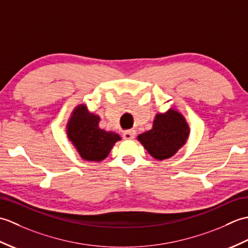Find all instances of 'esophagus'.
<instances>
[{
	"label": "esophagus",
	"instance_id": "1",
	"mask_svg": "<svg viewBox=\"0 0 248 248\" xmlns=\"http://www.w3.org/2000/svg\"><path fill=\"white\" fill-rule=\"evenodd\" d=\"M136 135V131L135 130H129L127 132L124 133V140H133Z\"/></svg>",
	"mask_w": 248,
	"mask_h": 248
}]
</instances>
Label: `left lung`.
I'll return each mask as SVG.
<instances>
[{"mask_svg":"<svg viewBox=\"0 0 248 248\" xmlns=\"http://www.w3.org/2000/svg\"><path fill=\"white\" fill-rule=\"evenodd\" d=\"M189 128L183 115L170 108L166 113L156 114L152 129L141 133L138 140L155 160L170 159L186 143Z\"/></svg>","mask_w":248,"mask_h":248,"instance_id":"1","label":"left lung"}]
</instances>
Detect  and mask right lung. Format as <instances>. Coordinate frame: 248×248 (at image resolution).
I'll use <instances>...</instances> for the list:
<instances>
[{
    "label": "right lung",
    "instance_id": "add662e5",
    "mask_svg": "<svg viewBox=\"0 0 248 248\" xmlns=\"http://www.w3.org/2000/svg\"><path fill=\"white\" fill-rule=\"evenodd\" d=\"M100 117L80 104L73 109L67 124V135L83 160L100 162L108 155L120 136L99 128Z\"/></svg>",
    "mask_w": 248,
    "mask_h": 248
}]
</instances>
